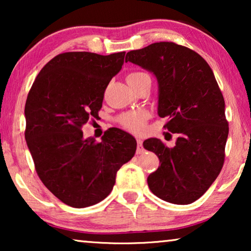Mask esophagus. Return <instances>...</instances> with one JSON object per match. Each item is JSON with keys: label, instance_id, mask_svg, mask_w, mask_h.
<instances>
[{"label": "esophagus", "instance_id": "34e87169", "mask_svg": "<svg viewBox=\"0 0 251 251\" xmlns=\"http://www.w3.org/2000/svg\"><path fill=\"white\" fill-rule=\"evenodd\" d=\"M143 152H144L143 140L142 139H137V154H142Z\"/></svg>", "mask_w": 251, "mask_h": 251}]
</instances>
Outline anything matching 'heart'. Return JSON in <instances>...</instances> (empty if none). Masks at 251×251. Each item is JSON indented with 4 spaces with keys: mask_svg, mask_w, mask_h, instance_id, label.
<instances>
[{
    "mask_svg": "<svg viewBox=\"0 0 251 251\" xmlns=\"http://www.w3.org/2000/svg\"><path fill=\"white\" fill-rule=\"evenodd\" d=\"M150 77L146 73L143 72H133L126 76V81L129 84H133L143 78ZM147 120V113L144 111H131L125 113L119 118V122L123 128L128 129L129 131L132 132H142L145 128Z\"/></svg>",
    "mask_w": 251,
    "mask_h": 251,
    "instance_id": "b5f03b06",
    "label": "heart"
}]
</instances>
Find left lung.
<instances>
[{
    "mask_svg": "<svg viewBox=\"0 0 251 251\" xmlns=\"http://www.w3.org/2000/svg\"><path fill=\"white\" fill-rule=\"evenodd\" d=\"M126 61L151 72L157 80V114L178 133L176 145L157 138L144 142L160 166L147 177L157 198L190 204L203 195L221 173L228 123L225 101L210 66L200 54L173 42H157L126 53Z\"/></svg>",
    "mask_w": 251,
    "mask_h": 251,
    "instance_id": "obj_1",
    "label": "left lung"
}]
</instances>
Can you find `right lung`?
I'll list each match as a JSON object with an SVG mask.
<instances>
[{
    "instance_id": "obj_1",
    "label": "right lung",
    "mask_w": 251,
    "mask_h": 251,
    "mask_svg": "<svg viewBox=\"0 0 251 251\" xmlns=\"http://www.w3.org/2000/svg\"><path fill=\"white\" fill-rule=\"evenodd\" d=\"M125 54H58L41 70L27 96L25 138L36 173L54 197L73 208L104 200L118 170L135 155L136 139L121 129L107 130L100 143L85 139L81 130L89 118L98 116Z\"/></svg>"
}]
</instances>
